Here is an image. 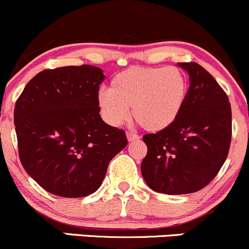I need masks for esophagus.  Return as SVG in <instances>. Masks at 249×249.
<instances>
[{
    "label": "esophagus",
    "mask_w": 249,
    "mask_h": 249,
    "mask_svg": "<svg viewBox=\"0 0 249 249\" xmlns=\"http://www.w3.org/2000/svg\"><path fill=\"white\" fill-rule=\"evenodd\" d=\"M126 137L127 140L130 141V142H132V141H137L140 140V136L137 134H134V132H127L126 134Z\"/></svg>",
    "instance_id": "esophagus-1"
}]
</instances>
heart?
<instances>
[{"instance_id": "heart-1", "label": "heart", "mask_w": 249, "mask_h": 249, "mask_svg": "<svg viewBox=\"0 0 249 249\" xmlns=\"http://www.w3.org/2000/svg\"><path fill=\"white\" fill-rule=\"evenodd\" d=\"M188 91L187 76L177 67H130L113 77L109 90H100L97 106L109 125L126 122L131 108L142 129L158 132L178 119Z\"/></svg>"}]
</instances>
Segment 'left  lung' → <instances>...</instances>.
Wrapping results in <instances>:
<instances>
[{"label":"left lung","mask_w":249,"mask_h":249,"mask_svg":"<svg viewBox=\"0 0 249 249\" xmlns=\"http://www.w3.org/2000/svg\"><path fill=\"white\" fill-rule=\"evenodd\" d=\"M189 73V91L178 119L147 134L141 172L150 189L190 194L205 188L227 160L231 142V107L224 90L196 62H178Z\"/></svg>","instance_id":"obj_1"}]
</instances>
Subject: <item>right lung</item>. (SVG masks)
Listing matches in <instances>:
<instances>
[{
    "mask_svg": "<svg viewBox=\"0 0 249 249\" xmlns=\"http://www.w3.org/2000/svg\"><path fill=\"white\" fill-rule=\"evenodd\" d=\"M101 69L90 65L44 70L17 100L14 125L25 171L44 190L83 197L102 184L110 160L126 147L124 130L100 117Z\"/></svg>",
    "mask_w": 249,
    "mask_h": 249,
    "instance_id": "right-lung-1",
    "label": "right lung"
}]
</instances>
